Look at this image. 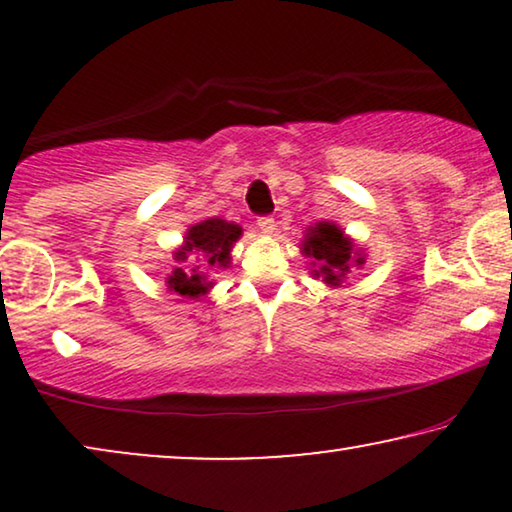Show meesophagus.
<instances>
[{
	"label": "esophagus",
	"mask_w": 512,
	"mask_h": 512,
	"mask_svg": "<svg viewBox=\"0 0 512 512\" xmlns=\"http://www.w3.org/2000/svg\"><path fill=\"white\" fill-rule=\"evenodd\" d=\"M256 226H258V230H261V233L272 235V233H275L277 223H275V219H272V216H258Z\"/></svg>",
	"instance_id": "obj_1"
}]
</instances>
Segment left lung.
<instances>
[{
    "instance_id": "1",
    "label": "left lung",
    "mask_w": 512,
    "mask_h": 512,
    "mask_svg": "<svg viewBox=\"0 0 512 512\" xmlns=\"http://www.w3.org/2000/svg\"><path fill=\"white\" fill-rule=\"evenodd\" d=\"M352 242L342 235L340 228H335L333 223H317L310 228V233L305 237L303 251L312 258L314 265H319V270H314V275H324V282L328 284H340V279L347 275L352 268ZM356 265H363V258H354Z\"/></svg>"
}]
</instances>
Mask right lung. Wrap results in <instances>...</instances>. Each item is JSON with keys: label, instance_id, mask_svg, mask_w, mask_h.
Listing matches in <instances>:
<instances>
[{"label": "right lung", "instance_id": "right-lung-1", "mask_svg": "<svg viewBox=\"0 0 512 512\" xmlns=\"http://www.w3.org/2000/svg\"><path fill=\"white\" fill-rule=\"evenodd\" d=\"M242 235V228L235 226V223L221 221V219H207L198 223L188 230L186 235V244L177 251V261H186L188 254H195V258H205V263L209 268H226L230 263V249L237 242V237ZM172 291H177L179 296H188V298H198L200 293H205L209 289L207 277L198 272V268H193L191 272H184L177 268L167 279Z\"/></svg>", "mask_w": 512, "mask_h": 512}]
</instances>
